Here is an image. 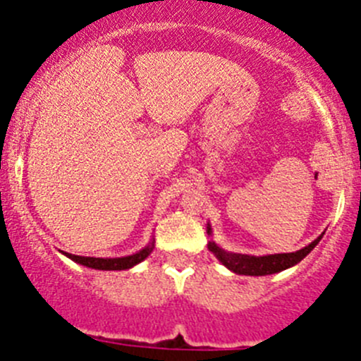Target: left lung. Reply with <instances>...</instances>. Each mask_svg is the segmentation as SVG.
I'll use <instances>...</instances> for the list:
<instances>
[{"label": "left lung", "mask_w": 361, "mask_h": 361, "mask_svg": "<svg viewBox=\"0 0 361 361\" xmlns=\"http://www.w3.org/2000/svg\"><path fill=\"white\" fill-rule=\"evenodd\" d=\"M207 234L212 235V228L207 223ZM322 234L319 235L315 241H312L310 245L305 246V248L298 250L293 253H274V255H245V253H232L226 252V250L219 248L214 241H209L207 248L209 252L214 253L216 259L235 274H246V276H264V274H274L280 273V271H286L289 267L296 266L298 262L305 259L315 246L321 241Z\"/></svg>", "instance_id": "left-lung-1"}]
</instances>
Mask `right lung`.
<instances>
[{"label": "right lung", "instance_id": "1", "mask_svg": "<svg viewBox=\"0 0 361 361\" xmlns=\"http://www.w3.org/2000/svg\"><path fill=\"white\" fill-rule=\"evenodd\" d=\"M154 250V239H150L149 245L145 248H142L140 252L133 253V255L126 257H115V259H102V257H81V255H72V253H63L65 257H68L74 262L81 264V266L92 267V269L99 271H123V269H131L136 264L143 262L147 257L152 253Z\"/></svg>", "mask_w": 361, "mask_h": 361}]
</instances>
